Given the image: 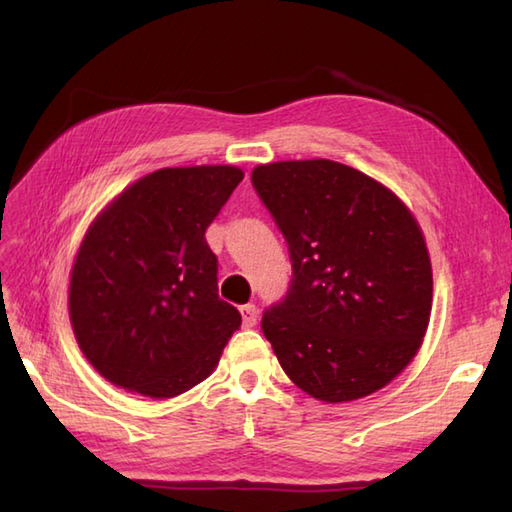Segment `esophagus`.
Here are the masks:
<instances>
[{"instance_id": "esophagus-1", "label": "esophagus", "mask_w": 512, "mask_h": 512, "mask_svg": "<svg viewBox=\"0 0 512 512\" xmlns=\"http://www.w3.org/2000/svg\"><path fill=\"white\" fill-rule=\"evenodd\" d=\"M239 314H242L244 328H253V325L257 323V308L253 306V303H246V306L239 308Z\"/></svg>"}]
</instances>
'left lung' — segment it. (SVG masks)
<instances>
[{
  "mask_svg": "<svg viewBox=\"0 0 512 512\" xmlns=\"http://www.w3.org/2000/svg\"><path fill=\"white\" fill-rule=\"evenodd\" d=\"M250 180L292 259L288 295L262 319L279 365L323 402L383 389L429 328L433 275L418 220L385 184L334 160L270 162Z\"/></svg>",
  "mask_w": 512,
  "mask_h": 512,
  "instance_id": "left-lung-1",
  "label": "left lung"
}]
</instances>
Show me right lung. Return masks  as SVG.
I'll use <instances>...</instances> for the list:
<instances>
[{
	"mask_svg": "<svg viewBox=\"0 0 512 512\" xmlns=\"http://www.w3.org/2000/svg\"><path fill=\"white\" fill-rule=\"evenodd\" d=\"M244 171L167 167L94 217L70 275V323L83 356L112 385L173 398L213 374L242 325L217 295L204 239Z\"/></svg>",
	"mask_w": 512,
	"mask_h": 512,
	"instance_id": "1",
	"label": "right lung"
}]
</instances>
